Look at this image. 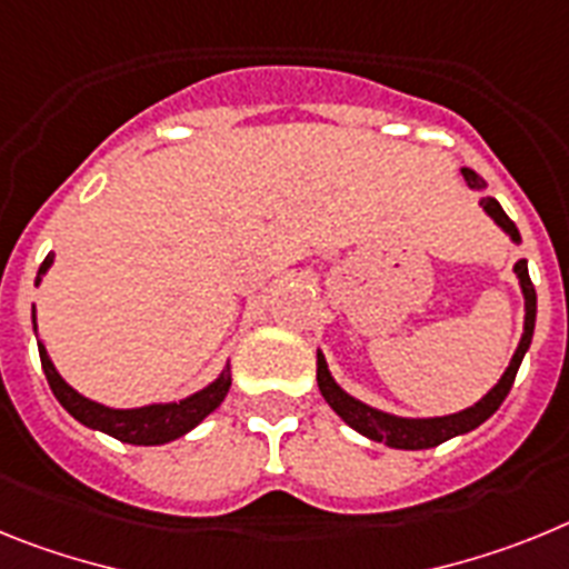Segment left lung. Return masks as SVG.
<instances>
[{"label": "left lung", "mask_w": 569, "mask_h": 569, "mask_svg": "<svg viewBox=\"0 0 569 569\" xmlns=\"http://www.w3.org/2000/svg\"><path fill=\"white\" fill-rule=\"evenodd\" d=\"M461 174L463 180H467L469 189L481 194L478 197V206L487 211V217H492V223L510 237L512 243L521 246V234H518L516 223L503 214L501 202H498L496 197L487 194V182H483V177L476 174L472 168H461ZM512 271H516L518 286H521L523 295V332L516 346V352H512L510 358V367L503 369V375L498 378L496 387L483 395L481 401L461 409V412L435 415V418H403V415L383 412V409L369 407V403L358 401L355 395L346 392L338 380L332 378L329 363H326L323 352L318 349V387L320 395L326 398V403H329L355 432L367 435L369 441L387 443V447L392 449H432L438 447V443L449 441V438H456V435H467L476 427H481L490 415H496V409L501 407L503 398L510 395L512 380H516L518 367H521L523 355H527V349H530L532 343V332H536V289H532L530 271H527V260H518V263L512 266Z\"/></svg>", "instance_id": "left-lung-1"}]
</instances>
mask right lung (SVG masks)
I'll use <instances>...</instances> for the list:
<instances>
[{
    "instance_id": "add662e5",
    "label": "right lung",
    "mask_w": 569,
    "mask_h": 569,
    "mask_svg": "<svg viewBox=\"0 0 569 569\" xmlns=\"http://www.w3.org/2000/svg\"><path fill=\"white\" fill-rule=\"evenodd\" d=\"M51 266L53 254H48L46 263L39 266L37 283L33 286L42 283V278H46ZM33 335H37V309H33ZM37 346L39 360H42V372H46L48 383H51L53 398L66 407V412H71L82 427L106 432L111 435V438H117V441L134 443V447H160V443L182 438V435L191 432L197 423L206 421V418L223 403V398L229 395L231 387V369L229 363H226L223 372L217 375L209 387L197 389L189 398H180V401L168 403H148V407L134 409H113L100 401H91L86 395H79L77 389L57 372L46 343L37 340Z\"/></svg>"
}]
</instances>
